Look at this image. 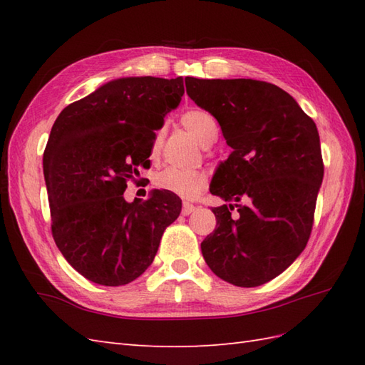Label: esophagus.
Returning <instances> with one entry per match:
<instances>
[{"label": "esophagus", "instance_id": "1", "mask_svg": "<svg viewBox=\"0 0 365 365\" xmlns=\"http://www.w3.org/2000/svg\"><path fill=\"white\" fill-rule=\"evenodd\" d=\"M196 210V205H192V204H190V202H183V207H182V213L185 215V216H188V215H191L192 212Z\"/></svg>", "mask_w": 365, "mask_h": 365}]
</instances>
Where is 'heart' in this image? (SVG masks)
Returning a JSON list of instances; mask_svg holds the SVG:
<instances>
[{
	"instance_id": "obj_1",
	"label": "heart",
	"mask_w": 365,
	"mask_h": 365,
	"mask_svg": "<svg viewBox=\"0 0 365 365\" xmlns=\"http://www.w3.org/2000/svg\"><path fill=\"white\" fill-rule=\"evenodd\" d=\"M182 125L187 128L190 133L195 136L196 141L202 145H212L220 135V125L213 115L200 110V108H192V110L185 111L182 114ZM163 130H158L153 136L152 141V155H157L163 144ZM155 187L173 192V195L182 199H195L199 196V192L205 187V175L195 170H182L175 168H166L153 178Z\"/></svg>"
}]
</instances>
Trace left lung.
Returning <instances> with one entry per match:
<instances>
[{
  "label": "left lung",
  "instance_id": "obj_1",
  "mask_svg": "<svg viewBox=\"0 0 365 365\" xmlns=\"http://www.w3.org/2000/svg\"><path fill=\"white\" fill-rule=\"evenodd\" d=\"M187 94L218 120L232 152L210 192L247 205L215 207L216 227L200 250L213 273L237 287H257L289 268L311 237L323 180L315 122L290 94L257 80H199Z\"/></svg>",
  "mask_w": 365,
  "mask_h": 365
}]
</instances>
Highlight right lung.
<instances>
[{
  "mask_svg": "<svg viewBox=\"0 0 365 365\" xmlns=\"http://www.w3.org/2000/svg\"><path fill=\"white\" fill-rule=\"evenodd\" d=\"M187 81V78H185ZM185 94L182 76H127L66 106L43 152L54 243L89 281L119 287L141 276L182 200L153 190L127 202V180L150 168L155 131Z\"/></svg>",
  "mask_w": 365,
  "mask_h": 365,
  "instance_id": "1",
  "label": "right lung"
}]
</instances>
